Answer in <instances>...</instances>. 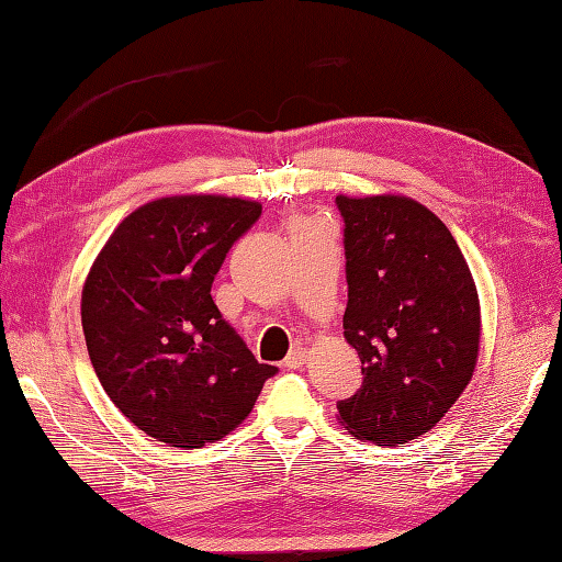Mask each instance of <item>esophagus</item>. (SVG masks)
Here are the masks:
<instances>
[{
	"label": "esophagus",
	"instance_id": "1",
	"mask_svg": "<svg viewBox=\"0 0 562 562\" xmlns=\"http://www.w3.org/2000/svg\"><path fill=\"white\" fill-rule=\"evenodd\" d=\"M304 362H306L304 348H294V350H290L288 357H284V367L288 369H300V367H304Z\"/></svg>",
	"mask_w": 562,
	"mask_h": 562
}]
</instances>
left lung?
Masks as SVG:
<instances>
[{"label": "left lung", "mask_w": 562, "mask_h": 562, "mask_svg": "<svg viewBox=\"0 0 562 562\" xmlns=\"http://www.w3.org/2000/svg\"><path fill=\"white\" fill-rule=\"evenodd\" d=\"M345 229V340L362 386L338 401L357 439L396 447L432 429L469 386L481 302L459 244L435 212L403 195H338Z\"/></svg>", "instance_id": "obj_1"}]
</instances>
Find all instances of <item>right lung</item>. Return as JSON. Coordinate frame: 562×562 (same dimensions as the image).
<instances>
[{
  "label": "right lung",
  "mask_w": 562,
  "mask_h": 562,
  "mask_svg": "<svg viewBox=\"0 0 562 562\" xmlns=\"http://www.w3.org/2000/svg\"><path fill=\"white\" fill-rule=\"evenodd\" d=\"M254 200L173 195L117 224L81 290V326L103 391L169 447L200 449L246 420L278 367L222 318L212 282L260 217Z\"/></svg>",
  "instance_id": "add662e5"
}]
</instances>
